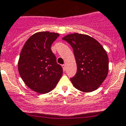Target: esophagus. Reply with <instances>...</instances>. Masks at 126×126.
<instances>
[{"instance_id": "obj_1", "label": "esophagus", "mask_w": 126, "mask_h": 126, "mask_svg": "<svg viewBox=\"0 0 126 126\" xmlns=\"http://www.w3.org/2000/svg\"><path fill=\"white\" fill-rule=\"evenodd\" d=\"M62 67H63V70H64V71H65V69H66V64H63V65H62Z\"/></svg>"}]
</instances>
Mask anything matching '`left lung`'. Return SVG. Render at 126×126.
I'll return each mask as SVG.
<instances>
[{
    "label": "left lung",
    "instance_id": "1",
    "mask_svg": "<svg viewBox=\"0 0 126 126\" xmlns=\"http://www.w3.org/2000/svg\"><path fill=\"white\" fill-rule=\"evenodd\" d=\"M62 39L72 46L76 60L77 71L71 79L74 86L84 92L97 89L108 74L106 51L97 40L85 34H70Z\"/></svg>",
    "mask_w": 126,
    "mask_h": 126
}]
</instances>
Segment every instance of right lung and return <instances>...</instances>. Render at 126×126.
I'll list each match as a JSON object with an SVG mask.
<instances>
[{"instance_id": "obj_1", "label": "right lung", "mask_w": 126, "mask_h": 126, "mask_svg": "<svg viewBox=\"0 0 126 126\" xmlns=\"http://www.w3.org/2000/svg\"><path fill=\"white\" fill-rule=\"evenodd\" d=\"M59 34L42 31L31 35L25 43L18 62V70L26 86L39 94H46L56 86L63 74L51 51Z\"/></svg>"}]
</instances>
